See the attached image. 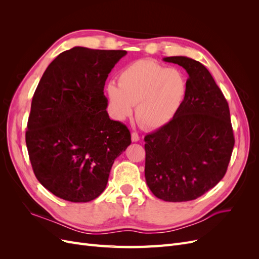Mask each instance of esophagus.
I'll list each match as a JSON object with an SVG mask.
<instances>
[{
  "mask_svg": "<svg viewBox=\"0 0 259 259\" xmlns=\"http://www.w3.org/2000/svg\"><path fill=\"white\" fill-rule=\"evenodd\" d=\"M139 139H140V137H139V135H138V133L133 132V133H132V142L136 143V142H138Z\"/></svg>",
  "mask_w": 259,
  "mask_h": 259,
  "instance_id": "34e87169",
  "label": "esophagus"
}]
</instances>
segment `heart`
<instances>
[{
	"mask_svg": "<svg viewBox=\"0 0 259 259\" xmlns=\"http://www.w3.org/2000/svg\"><path fill=\"white\" fill-rule=\"evenodd\" d=\"M188 82L178 69L167 68L149 59H140L123 68L117 84L109 82L107 94L117 119L132 114L142 126L156 130L165 126L178 113L187 96Z\"/></svg>",
	"mask_w": 259,
	"mask_h": 259,
	"instance_id": "1",
	"label": "heart"
}]
</instances>
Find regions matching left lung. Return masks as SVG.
<instances>
[{
  "label": "left lung",
  "mask_w": 259,
  "mask_h": 259,
  "mask_svg": "<svg viewBox=\"0 0 259 259\" xmlns=\"http://www.w3.org/2000/svg\"><path fill=\"white\" fill-rule=\"evenodd\" d=\"M189 75L178 113L145 137V177L156 198L186 202L201 197L225 176L234 137L228 103L201 62L185 56L163 58Z\"/></svg>",
  "instance_id": "1"
}]
</instances>
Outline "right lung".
<instances>
[{"mask_svg":"<svg viewBox=\"0 0 259 259\" xmlns=\"http://www.w3.org/2000/svg\"><path fill=\"white\" fill-rule=\"evenodd\" d=\"M126 51L81 46L62 52L45 70L31 103L26 144L34 175L70 202L103 193L131 133L110 120L104 94L108 74Z\"/></svg>","mask_w":259,"mask_h":259,"instance_id":"1","label":"right lung"}]
</instances>
